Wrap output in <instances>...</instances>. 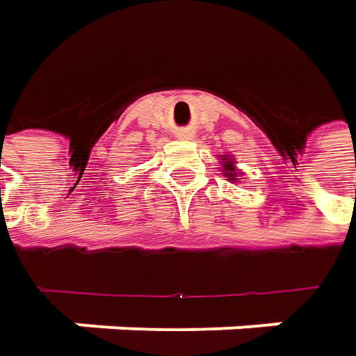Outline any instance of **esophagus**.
<instances>
[{"label": "esophagus", "mask_w": 356, "mask_h": 356, "mask_svg": "<svg viewBox=\"0 0 356 356\" xmlns=\"http://www.w3.org/2000/svg\"><path fill=\"white\" fill-rule=\"evenodd\" d=\"M176 138H178V140H192V138H196V128H192V126L178 128V130H176Z\"/></svg>", "instance_id": "obj_1"}]
</instances>
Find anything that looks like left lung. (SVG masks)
Returning <instances> with one entry per match:
<instances>
[{"label": "left lung", "mask_w": 356, "mask_h": 356, "mask_svg": "<svg viewBox=\"0 0 356 356\" xmlns=\"http://www.w3.org/2000/svg\"><path fill=\"white\" fill-rule=\"evenodd\" d=\"M224 156H226V154H224ZM222 156V160H226V162H222V174L224 176H226V180H228V182H236V180H238V178H236V176H238V172H236V168H234V160H232V158H224Z\"/></svg>", "instance_id": "8db88e82"}]
</instances>
